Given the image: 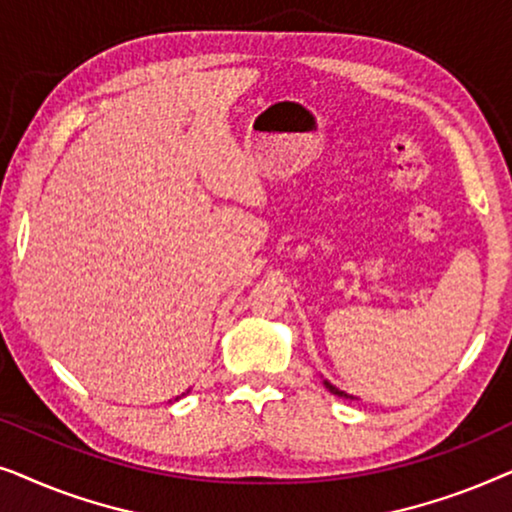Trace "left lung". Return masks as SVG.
<instances>
[{
	"instance_id": "8db88e82",
	"label": "left lung",
	"mask_w": 512,
	"mask_h": 512,
	"mask_svg": "<svg viewBox=\"0 0 512 512\" xmlns=\"http://www.w3.org/2000/svg\"><path fill=\"white\" fill-rule=\"evenodd\" d=\"M324 387H326L328 391H331V394H335V396H340V398H349V401H354V396L345 394V391L338 389V387H335V384H331V382H328V380H324Z\"/></svg>"
}]
</instances>
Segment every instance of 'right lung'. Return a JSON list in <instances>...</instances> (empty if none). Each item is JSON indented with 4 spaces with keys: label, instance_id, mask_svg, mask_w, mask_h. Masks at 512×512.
<instances>
[{
    "label": "right lung",
    "instance_id": "1",
    "mask_svg": "<svg viewBox=\"0 0 512 512\" xmlns=\"http://www.w3.org/2000/svg\"><path fill=\"white\" fill-rule=\"evenodd\" d=\"M181 396H184V394H181ZM181 396H177V398H174V401H179V398H181Z\"/></svg>",
    "mask_w": 512,
    "mask_h": 512
}]
</instances>
